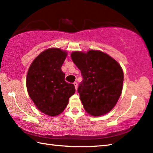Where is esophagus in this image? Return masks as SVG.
I'll return each instance as SVG.
<instances>
[{
    "mask_svg": "<svg viewBox=\"0 0 153 153\" xmlns=\"http://www.w3.org/2000/svg\"><path fill=\"white\" fill-rule=\"evenodd\" d=\"M74 86H75V88H76V90H77V82H75L74 83Z\"/></svg>",
    "mask_w": 153,
    "mask_h": 153,
    "instance_id": "esophagus-1",
    "label": "esophagus"
}]
</instances>
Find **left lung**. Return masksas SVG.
Here are the masks:
<instances>
[{
    "label": "left lung",
    "mask_w": 153,
    "mask_h": 153,
    "mask_svg": "<svg viewBox=\"0 0 153 153\" xmlns=\"http://www.w3.org/2000/svg\"><path fill=\"white\" fill-rule=\"evenodd\" d=\"M71 57L83 77L77 92L84 109L92 116L109 112L122 92L123 72L120 65L100 51H74Z\"/></svg>",
    "instance_id": "8db88e82"
}]
</instances>
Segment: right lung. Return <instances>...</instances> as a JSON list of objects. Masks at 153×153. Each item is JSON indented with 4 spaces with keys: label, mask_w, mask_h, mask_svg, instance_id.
Listing matches in <instances>:
<instances>
[{
    "label": "right lung",
    "mask_w": 153,
    "mask_h": 153,
    "mask_svg": "<svg viewBox=\"0 0 153 153\" xmlns=\"http://www.w3.org/2000/svg\"><path fill=\"white\" fill-rule=\"evenodd\" d=\"M67 53L57 48L41 53L28 69L26 86L30 97L38 109L55 117L66 108L76 89L65 80L61 67Z\"/></svg>",
    "instance_id": "right-lung-1"
}]
</instances>
